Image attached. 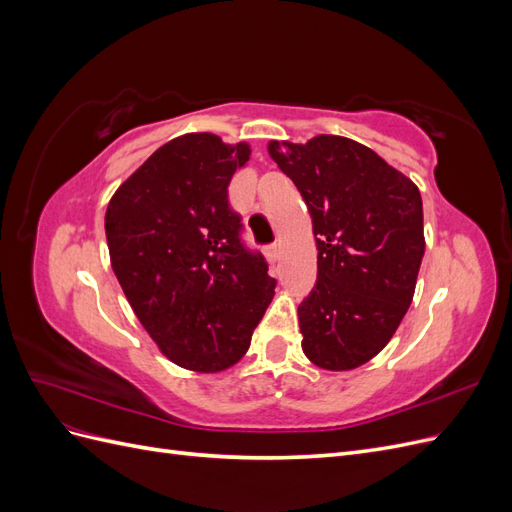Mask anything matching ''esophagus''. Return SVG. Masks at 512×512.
Wrapping results in <instances>:
<instances>
[{"label":"esophagus","mask_w":512,"mask_h":512,"mask_svg":"<svg viewBox=\"0 0 512 512\" xmlns=\"http://www.w3.org/2000/svg\"><path fill=\"white\" fill-rule=\"evenodd\" d=\"M277 256H280V245H277V243L267 245V258H269L271 262H275Z\"/></svg>","instance_id":"1"}]
</instances>
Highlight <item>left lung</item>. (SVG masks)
I'll return each instance as SVG.
<instances>
[{
    "label": "left lung",
    "instance_id": "obj_1",
    "mask_svg": "<svg viewBox=\"0 0 512 512\" xmlns=\"http://www.w3.org/2000/svg\"><path fill=\"white\" fill-rule=\"evenodd\" d=\"M312 213L318 277L299 305L303 352L344 371L376 356L406 316L425 254L416 185L344 136L269 145Z\"/></svg>",
    "mask_w": 512,
    "mask_h": 512
}]
</instances>
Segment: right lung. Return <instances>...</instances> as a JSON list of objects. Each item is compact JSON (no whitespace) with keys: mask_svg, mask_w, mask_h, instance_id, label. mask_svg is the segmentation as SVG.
Returning a JSON list of instances; mask_svg holds the SVG:
<instances>
[{"mask_svg":"<svg viewBox=\"0 0 512 512\" xmlns=\"http://www.w3.org/2000/svg\"><path fill=\"white\" fill-rule=\"evenodd\" d=\"M247 160L250 147L215 134L173 138L106 209L117 280L153 342L185 369L235 365L273 297L267 260L243 241L228 200Z\"/></svg>","mask_w":512,"mask_h":512,"instance_id":"obj_1","label":"right lung"}]
</instances>
